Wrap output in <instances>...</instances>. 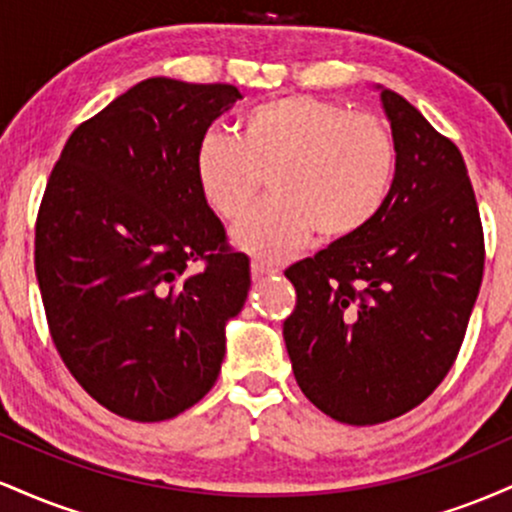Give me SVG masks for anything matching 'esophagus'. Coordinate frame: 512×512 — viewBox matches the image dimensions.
I'll list each match as a JSON object with an SVG mask.
<instances>
[{
    "label": "esophagus",
    "instance_id": "1",
    "mask_svg": "<svg viewBox=\"0 0 512 512\" xmlns=\"http://www.w3.org/2000/svg\"><path fill=\"white\" fill-rule=\"evenodd\" d=\"M250 272H252V279H260V276H267V274H279V267L255 260L250 264Z\"/></svg>",
    "mask_w": 512,
    "mask_h": 512
}]
</instances>
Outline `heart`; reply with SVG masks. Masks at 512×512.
Wrapping results in <instances>:
<instances>
[{"label": "heart", "mask_w": 512, "mask_h": 512, "mask_svg": "<svg viewBox=\"0 0 512 512\" xmlns=\"http://www.w3.org/2000/svg\"><path fill=\"white\" fill-rule=\"evenodd\" d=\"M195 173L209 207L226 221L250 209L269 175L274 197L238 223L233 243L274 262L313 233L339 243L366 231L390 197L397 144L380 117L291 93L250 108L238 137L204 134Z\"/></svg>", "instance_id": "heart-1"}]
</instances>
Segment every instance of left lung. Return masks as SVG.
<instances>
[{"mask_svg": "<svg viewBox=\"0 0 512 512\" xmlns=\"http://www.w3.org/2000/svg\"><path fill=\"white\" fill-rule=\"evenodd\" d=\"M397 144L385 209L363 233L286 269L296 308L284 342L303 395L332 419L373 426L443 383L484 274V231L455 144L390 88Z\"/></svg>", "mask_w": 512, "mask_h": 512, "instance_id": "obj_1", "label": "left lung"}]
</instances>
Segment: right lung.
Wrapping results in <instances>:
<instances>
[{
	"mask_svg": "<svg viewBox=\"0 0 512 512\" xmlns=\"http://www.w3.org/2000/svg\"><path fill=\"white\" fill-rule=\"evenodd\" d=\"M238 98L231 84L139 81L74 129L45 187L35 276L52 342L125 419H173L207 395L248 298L250 260L195 173L199 142Z\"/></svg>",
	"mask_w": 512,
	"mask_h": 512,
	"instance_id": "1",
	"label": "right lung"
}]
</instances>
